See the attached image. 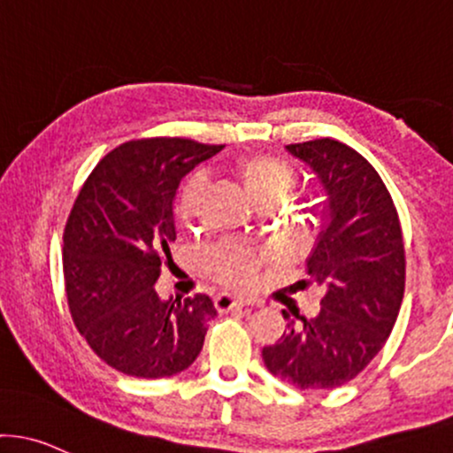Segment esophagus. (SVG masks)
<instances>
[{
  "label": "esophagus",
  "instance_id": "esophagus-1",
  "mask_svg": "<svg viewBox=\"0 0 453 453\" xmlns=\"http://www.w3.org/2000/svg\"><path fill=\"white\" fill-rule=\"evenodd\" d=\"M215 305L219 311H232V310H242L247 305L245 299L232 295V292H219L215 296Z\"/></svg>",
  "mask_w": 453,
  "mask_h": 453
}]
</instances>
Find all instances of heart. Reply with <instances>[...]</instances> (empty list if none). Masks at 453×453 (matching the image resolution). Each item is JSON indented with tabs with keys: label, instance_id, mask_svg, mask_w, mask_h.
Listing matches in <instances>:
<instances>
[{
	"label": "heart",
	"instance_id": "b5f03b06",
	"mask_svg": "<svg viewBox=\"0 0 453 453\" xmlns=\"http://www.w3.org/2000/svg\"><path fill=\"white\" fill-rule=\"evenodd\" d=\"M236 176L241 178L242 187L250 193L251 200L260 206L265 202H280L295 185V170L288 165L286 161L275 154L266 152H251L245 154L236 161L234 165ZM203 193V182L200 176L188 178V182L182 187L180 196L176 202V215L182 223H193L200 211V200ZM265 256L250 247L234 245V242H226V245L217 247L208 253L206 265L208 271L217 277L219 281L227 283V286L247 288L251 286L257 275Z\"/></svg>",
	"mask_w": 453,
	"mask_h": 453
}]
</instances>
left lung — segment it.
Instances as JSON below:
<instances>
[{"mask_svg": "<svg viewBox=\"0 0 453 453\" xmlns=\"http://www.w3.org/2000/svg\"><path fill=\"white\" fill-rule=\"evenodd\" d=\"M286 150L326 193V221L307 257V275L325 296L314 318L288 322L262 359L296 389H333L355 379L394 329L404 296V241L385 182L359 152L329 137Z\"/></svg>", "mask_w": 453, "mask_h": 453, "instance_id": "obj_1", "label": "left lung"}]
</instances>
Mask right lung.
<instances>
[{"label":"right lung","mask_w":453,"mask_h":453,"mask_svg":"<svg viewBox=\"0 0 453 453\" xmlns=\"http://www.w3.org/2000/svg\"><path fill=\"white\" fill-rule=\"evenodd\" d=\"M221 148L180 137L127 142L98 161L73 203L64 227L68 307L89 348L122 374L165 379L200 355L215 303L163 301L154 283L176 241V188Z\"/></svg>","instance_id":"add662e5"}]
</instances>
